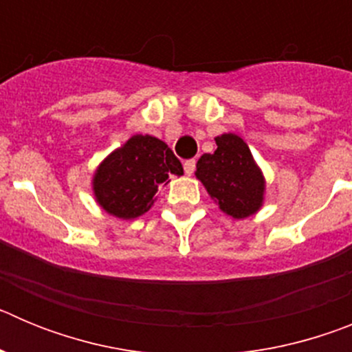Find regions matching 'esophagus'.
Masks as SVG:
<instances>
[{
  "label": "esophagus",
  "mask_w": 352,
  "mask_h": 352,
  "mask_svg": "<svg viewBox=\"0 0 352 352\" xmlns=\"http://www.w3.org/2000/svg\"><path fill=\"white\" fill-rule=\"evenodd\" d=\"M183 169H185V174H194L195 170V160L194 158H190V160H185V164H183Z\"/></svg>",
  "instance_id": "1"
}]
</instances>
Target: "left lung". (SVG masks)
I'll list each match as a JSON object with an SVG mask.
<instances>
[{"label":"left lung","instance_id":"left-lung-1","mask_svg":"<svg viewBox=\"0 0 352 352\" xmlns=\"http://www.w3.org/2000/svg\"><path fill=\"white\" fill-rule=\"evenodd\" d=\"M217 149L197 162V176L220 210L234 219L256 213L263 204L264 179L250 148L234 133L214 138Z\"/></svg>","mask_w":352,"mask_h":352}]
</instances>
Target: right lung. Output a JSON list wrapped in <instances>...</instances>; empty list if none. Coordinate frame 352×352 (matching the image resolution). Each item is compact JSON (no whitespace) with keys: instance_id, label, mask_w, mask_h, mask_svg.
I'll return each instance as SVG.
<instances>
[{"instance_id":"obj_1","label":"right lung","mask_w":352,"mask_h":352,"mask_svg":"<svg viewBox=\"0 0 352 352\" xmlns=\"http://www.w3.org/2000/svg\"><path fill=\"white\" fill-rule=\"evenodd\" d=\"M169 174H183L182 162L169 146L151 135H133L98 167L93 190L107 213L135 219L151 208Z\"/></svg>"}]
</instances>
